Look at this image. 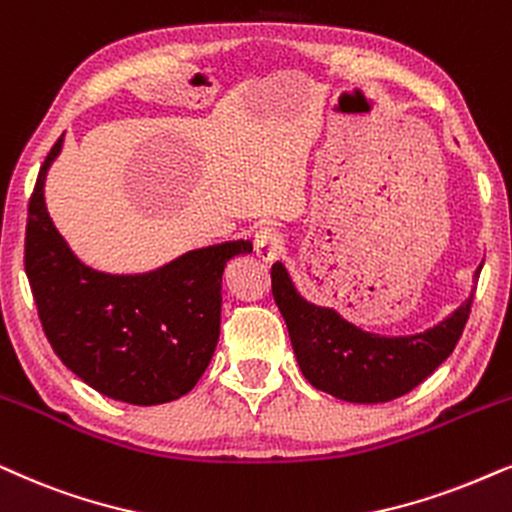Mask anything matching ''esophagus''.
I'll return each instance as SVG.
<instances>
[{"instance_id": "esophagus-1", "label": "esophagus", "mask_w": 512, "mask_h": 512, "mask_svg": "<svg viewBox=\"0 0 512 512\" xmlns=\"http://www.w3.org/2000/svg\"><path fill=\"white\" fill-rule=\"evenodd\" d=\"M254 247H256V256L261 258V261L270 263L282 254L284 240L275 228H261L254 237Z\"/></svg>"}]
</instances>
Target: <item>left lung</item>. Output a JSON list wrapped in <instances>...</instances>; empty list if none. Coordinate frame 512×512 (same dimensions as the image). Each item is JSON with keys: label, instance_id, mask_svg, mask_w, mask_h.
Masks as SVG:
<instances>
[{"label": "left lung", "instance_id": "left-lung-1", "mask_svg": "<svg viewBox=\"0 0 512 512\" xmlns=\"http://www.w3.org/2000/svg\"><path fill=\"white\" fill-rule=\"evenodd\" d=\"M473 289L454 313L421 334L386 336L348 322L334 308L315 305L296 289L284 263L272 265V296L287 322L291 345L310 386L355 404L390 402L423 383L454 353L468 322Z\"/></svg>", "mask_w": 512, "mask_h": 512}]
</instances>
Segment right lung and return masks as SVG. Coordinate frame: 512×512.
Segmentation results:
<instances>
[{
  "mask_svg": "<svg viewBox=\"0 0 512 512\" xmlns=\"http://www.w3.org/2000/svg\"><path fill=\"white\" fill-rule=\"evenodd\" d=\"M63 136L39 169L25 230V272L44 334L65 367L110 400L138 407L178 400L195 388L216 350L223 270L254 244L185 251L145 272L84 263L58 232L44 197Z\"/></svg>",
  "mask_w": 512,
  "mask_h": 512,
  "instance_id": "right-lung-1",
  "label": "right lung"
}]
</instances>
